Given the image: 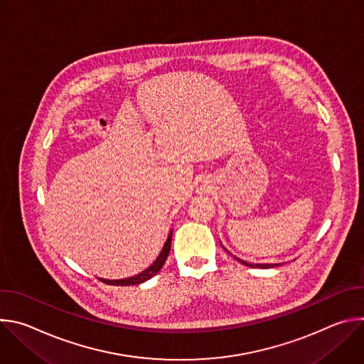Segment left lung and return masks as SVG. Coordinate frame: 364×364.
Wrapping results in <instances>:
<instances>
[{
    "label": "left lung",
    "mask_w": 364,
    "mask_h": 364,
    "mask_svg": "<svg viewBox=\"0 0 364 364\" xmlns=\"http://www.w3.org/2000/svg\"><path fill=\"white\" fill-rule=\"evenodd\" d=\"M236 259H237L240 264H243L246 267H250V268H264V269H268V268H274V267L279 265V264H247V262L242 261V259H239V257H236Z\"/></svg>",
    "instance_id": "left-lung-1"
}]
</instances>
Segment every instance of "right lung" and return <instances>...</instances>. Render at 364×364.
I'll use <instances>...</instances> for the list:
<instances>
[{"label":"right lung","mask_w":364,"mask_h":364,"mask_svg":"<svg viewBox=\"0 0 364 364\" xmlns=\"http://www.w3.org/2000/svg\"><path fill=\"white\" fill-rule=\"evenodd\" d=\"M171 237H173V232H170L168 237H167V242L164 243L163 246V250L160 252L159 257L155 259L154 264L151 267H148L145 271H142L141 274L138 275H134L131 278H124V279H100L102 282H105L108 285H121V287H129V285H138V284H142L148 279H151L154 275H157L160 272V269L163 268V265L166 264L167 261V256L170 253V249H171Z\"/></svg>","instance_id":"1"}]
</instances>
